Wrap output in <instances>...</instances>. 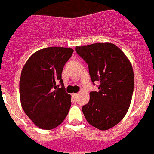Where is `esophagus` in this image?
<instances>
[{
  "label": "esophagus",
  "mask_w": 154,
  "mask_h": 154,
  "mask_svg": "<svg viewBox=\"0 0 154 154\" xmlns=\"http://www.w3.org/2000/svg\"><path fill=\"white\" fill-rule=\"evenodd\" d=\"M72 97H77V93H74V94H72Z\"/></svg>",
  "instance_id": "obj_1"
}]
</instances>
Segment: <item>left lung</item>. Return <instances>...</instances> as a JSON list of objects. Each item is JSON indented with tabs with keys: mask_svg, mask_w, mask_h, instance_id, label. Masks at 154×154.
Masks as SVG:
<instances>
[{
	"mask_svg": "<svg viewBox=\"0 0 154 154\" xmlns=\"http://www.w3.org/2000/svg\"><path fill=\"white\" fill-rule=\"evenodd\" d=\"M76 52L88 64L92 82L100 83L99 91L90 93L89 102L82 107L84 117L93 127L106 131L117 125L129 110L134 87L132 65L112 43L76 47Z\"/></svg>",
	"mask_w": 154,
	"mask_h": 154,
	"instance_id": "8db88e82",
	"label": "left lung"
}]
</instances>
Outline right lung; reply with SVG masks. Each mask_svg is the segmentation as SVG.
Segmentation results:
<instances>
[{
    "label": "right lung",
    "instance_id": "1",
    "mask_svg": "<svg viewBox=\"0 0 154 154\" xmlns=\"http://www.w3.org/2000/svg\"><path fill=\"white\" fill-rule=\"evenodd\" d=\"M73 52L72 48L63 47L44 48L33 54L23 67L20 103L24 113L39 128H55L68 114L71 96L65 91L61 74ZM58 83L62 84L60 88Z\"/></svg>",
    "mask_w": 154,
    "mask_h": 154
}]
</instances>
